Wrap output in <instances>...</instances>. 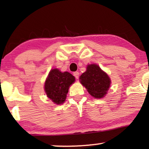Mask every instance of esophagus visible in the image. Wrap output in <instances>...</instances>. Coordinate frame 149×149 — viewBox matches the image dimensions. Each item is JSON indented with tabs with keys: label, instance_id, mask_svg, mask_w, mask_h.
I'll list each match as a JSON object with an SVG mask.
<instances>
[{
	"label": "esophagus",
	"instance_id": "esophagus-1",
	"mask_svg": "<svg viewBox=\"0 0 149 149\" xmlns=\"http://www.w3.org/2000/svg\"><path fill=\"white\" fill-rule=\"evenodd\" d=\"M73 76L76 77V79H78L79 78V73L78 71H76V72L73 73Z\"/></svg>",
	"mask_w": 149,
	"mask_h": 149
}]
</instances>
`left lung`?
Returning <instances> with one entry per match:
<instances>
[{
	"label": "left lung",
	"instance_id": "left-lung-1",
	"mask_svg": "<svg viewBox=\"0 0 149 149\" xmlns=\"http://www.w3.org/2000/svg\"><path fill=\"white\" fill-rule=\"evenodd\" d=\"M80 80L88 93L95 98L104 97L111 84L108 75L97 65H88L86 71L80 76Z\"/></svg>",
	"mask_w": 149,
	"mask_h": 149
}]
</instances>
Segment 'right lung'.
I'll return each instance as SVG.
<instances>
[{
  "mask_svg": "<svg viewBox=\"0 0 149 149\" xmlns=\"http://www.w3.org/2000/svg\"><path fill=\"white\" fill-rule=\"evenodd\" d=\"M74 82V76L70 73H62L57 69H52L45 81L47 95L56 104H63L67 97L69 86Z\"/></svg>",
  "mask_w": 149,
  "mask_h": 149,
  "instance_id": "obj_1",
  "label": "right lung"
}]
</instances>
